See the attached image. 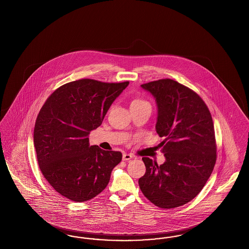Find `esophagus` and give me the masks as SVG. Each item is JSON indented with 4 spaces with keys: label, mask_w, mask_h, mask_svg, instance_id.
<instances>
[{
    "label": "esophagus",
    "mask_w": 249,
    "mask_h": 249,
    "mask_svg": "<svg viewBox=\"0 0 249 249\" xmlns=\"http://www.w3.org/2000/svg\"><path fill=\"white\" fill-rule=\"evenodd\" d=\"M133 158V155L132 154H128V153H124L123 156H122V160H129Z\"/></svg>",
    "instance_id": "obj_1"
}]
</instances>
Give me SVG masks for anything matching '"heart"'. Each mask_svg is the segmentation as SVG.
Returning a JSON list of instances; mask_svg holds the SVG:
<instances>
[{"label":"heart","mask_w":249,"mask_h":249,"mask_svg":"<svg viewBox=\"0 0 249 249\" xmlns=\"http://www.w3.org/2000/svg\"><path fill=\"white\" fill-rule=\"evenodd\" d=\"M147 104H149V102H148V101H146L145 99H142V98H135V99H133V100L131 101V103H130V107L147 105Z\"/></svg>","instance_id":"heart-1"}]
</instances>
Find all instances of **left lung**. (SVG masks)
<instances>
[{"label": "left lung", "instance_id": "8db88e82", "mask_svg": "<svg viewBox=\"0 0 249 249\" xmlns=\"http://www.w3.org/2000/svg\"><path fill=\"white\" fill-rule=\"evenodd\" d=\"M156 98V132L166 161L143 157L146 173L139 179L144 196L160 208L187 204L204 188L216 161V142L211 113L194 90L170 79L142 84Z\"/></svg>", "mask_w": 249, "mask_h": 249}]
</instances>
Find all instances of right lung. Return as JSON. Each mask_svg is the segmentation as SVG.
<instances>
[{"instance_id": "add662e5", "label": "right lung", "mask_w": 249, "mask_h": 249, "mask_svg": "<svg viewBox=\"0 0 249 249\" xmlns=\"http://www.w3.org/2000/svg\"><path fill=\"white\" fill-rule=\"evenodd\" d=\"M128 83L78 79L61 86L45 100L36 121L34 143L42 174L61 196L81 203L107 187L122 153L90 146L88 136L101 125Z\"/></svg>"}]
</instances>
